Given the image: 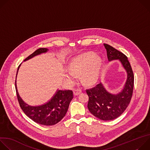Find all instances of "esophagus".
<instances>
[{"instance_id": "obj_1", "label": "esophagus", "mask_w": 150, "mask_h": 150, "mask_svg": "<svg viewBox=\"0 0 150 150\" xmlns=\"http://www.w3.org/2000/svg\"><path fill=\"white\" fill-rule=\"evenodd\" d=\"M81 92H82L81 90H80V89H76V90H75L74 91V94L75 96H78V95H79L80 93H81Z\"/></svg>"}]
</instances>
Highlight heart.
<instances>
[{"label": "heart", "instance_id": "obj_1", "mask_svg": "<svg viewBox=\"0 0 150 150\" xmlns=\"http://www.w3.org/2000/svg\"><path fill=\"white\" fill-rule=\"evenodd\" d=\"M101 67L102 60L100 57L94 53L82 54L71 61L65 76L69 82H72L75 79V75L81 74L83 82L90 85L98 79Z\"/></svg>", "mask_w": 150, "mask_h": 150}]
</instances>
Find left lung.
Wrapping results in <instances>:
<instances>
[{"label": "left lung", "mask_w": 150, "mask_h": 150, "mask_svg": "<svg viewBox=\"0 0 150 150\" xmlns=\"http://www.w3.org/2000/svg\"><path fill=\"white\" fill-rule=\"evenodd\" d=\"M109 61L119 60L127 73L123 88L118 94H111L101 82L86 90L89 97L88 109L96 117L103 120H112L120 116L129 105L133 93L134 76L127 57L112 46L104 44Z\"/></svg>", "instance_id": "8db88e82"}]
</instances>
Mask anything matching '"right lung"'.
<instances>
[{
    "label": "right lung",
    "mask_w": 150,
    "mask_h": 150,
    "mask_svg": "<svg viewBox=\"0 0 150 150\" xmlns=\"http://www.w3.org/2000/svg\"><path fill=\"white\" fill-rule=\"evenodd\" d=\"M48 50L46 48H40L28 56L24 61L28 60L41 53H46ZM20 65L18 68L16 76ZM15 88L19 105L24 113L35 122L46 126L54 125L60 122L65 116L69 103L73 98L72 91L57 90L52 99L47 103L41 105L31 106L25 103L19 96L16 81Z\"/></svg>",
    "instance_id": "add662e5"
}]
</instances>
